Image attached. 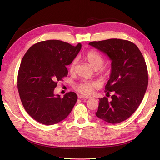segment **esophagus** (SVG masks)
I'll return each mask as SVG.
<instances>
[{
	"instance_id": "34e87169",
	"label": "esophagus",
	"mask_w": 160,
	"mask_h": 160,
	"mask_svg": "<svg viewBox=\"0 0 160 160\" xmlns=\"http://www.w3.org/2000/svg\"><path fill=\"white\" fill-rule=\"evenodd\" d=\"M78 98L80 99H88V98H91V96L85 95H80L78 96Z\"/></svg>"
}]
</instances>
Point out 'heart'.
I'll return each instance as SVG.
<instances>
[{"label": "heart", "mask_w": 160, "mask_h": 160, "mask_svg": "<svg viewBox=\"0 0 160 160\" xmlns=\"http://www.w3.org/2000/svg\"><path fill=\"white\" fill-rule=\"evenodd\" d=\"M85 59L89 65L95 70L99 69L104 63V59L101 54L95 51H89L85 54ZM77 60L74 59L69 66V69L72 72L74 70ZM98 84L95 81H82L75 85V88L79 92L83 94L92 93L93 89L97 88Z\"/></svg>", "instance_id": "heart-1"}]
</instances>
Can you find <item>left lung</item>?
<instances>
[{"instance_id":"left-lung-1","label":"left lung","mask_w":160,"mask_h":160,"mask_svg":"<svg viewBox=\"0 0 160 160\" xmlns=\"http://www.w3.org/2000/svg\"><path fill=\"white\" fill-rule=\"evenodd\" d=\"M89 45L107 55L111 61L109 79L105 85L106 95L113 92L111 99H99L98 118L109 123L128 119L142 101L148 85L146 61L132 42L119 38L93 41Z\"/></svg>"}]
</instances>
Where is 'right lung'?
I'll return each instance as SVG.
<instances>
[{"label":"right lung","instance_id":"obj_1","mask_svg":"<svg viewBox=\"0 0 160 160\" xmlns=\"http://www.w3.org/2000/svg\"><path fill=\"white\" fill-rule=\"evenodd\" d=\"M59 40L38 42L24 55L19 67L17 88L24 108L38 122L53 125L65 119L77 96L69 92L61 98L54 93L57 82L68 75L70 65L81 50Z\"/></svg>","mask_w":160,"mask_h":160}]
</instances>
